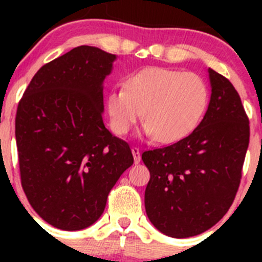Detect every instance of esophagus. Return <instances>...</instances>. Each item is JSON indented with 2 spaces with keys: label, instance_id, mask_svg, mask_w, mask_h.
I'll return each mask as SVG.
<instances>
[{
  "label": "esophagus",
  "instance_id": "1",
  "mask_svg": "<svg viewBox=\"0 0 262 262\" xmlns=\"http://www.w3.org/2000/svg\"><path fill=\"white\" fill-rule=\"evenodd\" d=\"M132 153H133V157H134V163L138 165L141 162V152H139V148L133 147L132 148Z\"/></svg>",
  "mask_w": 262,
  "mask_h": 262
}]
</instances>
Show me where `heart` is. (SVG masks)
Instances as JSON below:
<instances>
[{
	"mask_svg": "<svg viewBox=\"0 0 262 262\" xmlns=\"http://www.w3.org/2000/svg\"><path fill=\"white\" fill-rule=\"evenodd\" d=\"M209 101V90L200 76L171 68L148 67L132 75L124 87L106 96L110 128L124 136L141 119L143 132L160 143L186 138L202 120Z\"/></svg>",
	"mask_w": 262,
	"mask_h": 262,
	"instance_id": "b5f03b06",
	"label": "heart"
}]
</instances>
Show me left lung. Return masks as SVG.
I'll return each mask as SVG.
<instances>
[{
    "label": "left lung",
    "mask_w": 262,
    "mask_h": 262,
    "mask_svg": "<svg viewBox=\"0 0 262 262\" xmlns=\"http://www.w3.org/2000/svg\"><path fill=\"white\" fill-rule=\"evenodd\" d=\"M209 72V106L191 134L142 155L150 179L144 205L166 236L186 238L218 223L233 203L250 142V123L238 92Z\"/></svg>",
    "instance_id": "obj_1"
}]
</instances>
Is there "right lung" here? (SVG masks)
I'll return each instance as SVG.
<instances>
[{
  "label": "right lung",
  "instance_id": "right-lung-1",
  "mask_svg": "<svg viewBox=\"0 0 262 262\" xmlns=\"http://www.w3.org/2000/svg\"><path fill=\"white\" fill-rule=\"evenodd\" d=\"M115 59L96 47L73 48L44 64L18 102L21 185L34 210L63 231L94 224L134 162L129 144L102 120V82Z\"/></svg>",
  "mask_w": 262,
  "mask_h": 262
}]
</instances>
